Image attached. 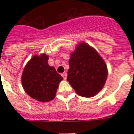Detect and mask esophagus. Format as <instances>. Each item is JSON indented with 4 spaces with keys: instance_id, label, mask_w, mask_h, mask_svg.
<instances>
[{
    "instance_id": "esophagus-1",
    "label": "esophagus",
    "mask_w": 134,
    "mask_h": 134,
    "mask_svg": "<svg viewBox=\"0 0 134 134\" xmlns=\"http://www.w3.org/2000/svg\"><path fill=\"white\" fill-rule=\"evenodd\" d=\"M62 76H63L64 79H67V74L66 73V72H64V73L62 74Z\"/></svg>"
}]
</instances>
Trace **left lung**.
I'll list each match as a JSON object with an SVG mask.
<instances>
[{
    "instance_id": "left-lung-1",
    "label": "left lung",
    "mask_w": 134,
    "mask_h": 134,
    "mask_svg": "<svg viewBox=\"0 0 134 134\" xmlns=\"http://www.w3.org/2000/svg\"><path fill=\"white\" fill-rule=\"evenodd\" d=\"M67 80L79 95L92 97L103 88L108 70L105 62L95 49L80 43L71 53Z\"/></svg>"
}]
</instances>
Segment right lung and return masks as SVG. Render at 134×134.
<instances>
[{"label": "right lung", "instance_id": "add662e5", "mask_svg": "<svg viewBox=\"0 0 134 134\" xmlns=\"http://www.w3.org/2000/svg\"><path fill=\"white\" fill-rule=\"evenodd\" d=\"M48 56L35 55L24 68L21 76L23 88L28 95L40 102L54 99L58 84L63 79L53 67L48 64Z\"/></svg>", "mask_w": 134, "mask_h": 134}]
</instances>
